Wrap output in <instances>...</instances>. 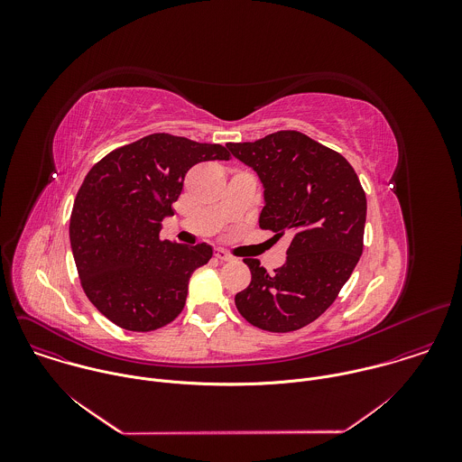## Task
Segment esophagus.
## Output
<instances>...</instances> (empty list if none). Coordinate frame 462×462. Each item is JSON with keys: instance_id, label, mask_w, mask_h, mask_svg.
<instances>
[{"instance_id": "1", "label": "esophagus", "mask_w": 462, "mask_h": 462, "mask_svg": "<svg viewBox=\"0 0 462 462\" xmlns=\"http://www.w3.org/2000/svg\"><path fill=\"white\" fill-rule=\"evenodd\" d=\"M215 258H217L218 262H231V260H233V256L227 254V253L222 251V249H217V251H215Z\"/></svg>"}]
</instances>
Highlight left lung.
Instances as JSON below:
<instances>
[{"mask_svg":"<svg viewBox=\"0 0 462 462\" xmlns=\"http://www.w3.org/2000/svg\"><path fill=\"white\" fill-rule=\"evenodd\" d=\"M264 189L260 227L291 236L286 263L268 273L245 258L251 284L236 293L240 315L270 332L300 329L336 300L363 253L366 196L352 165L300 132L226 143Z\"/></svg>","mask_w":462,"mask_h":462,"instance_id":"1","label":"left lung"}]
</instances>
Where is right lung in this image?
I'll use <instances>...</instances> for the list:
<instances>
[{
  "label": "right lung",
  "instance_id": "right-lung-1",
  "mask_svg": "<svg viewBox=\"0 0 462 462\" xmlns=\"http://www.w3.org/2000/svg\"><path fill=\"white\" fill-rule=\"evenodd\" d=\"M229 158L220 143L152 133L88 171L74 199L69 238L83 291L110 322L147 332L183 311L190 275L213 249L160 240L162 220L174 215L190 167Z\"/></svg>",
  "mask_w": 462,
  "mask_h": 462
}]
</instances>
